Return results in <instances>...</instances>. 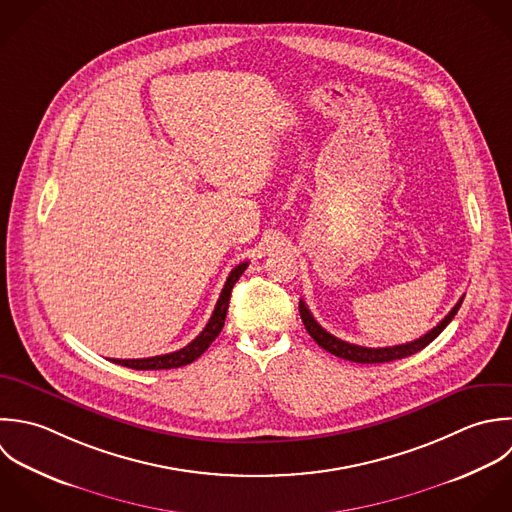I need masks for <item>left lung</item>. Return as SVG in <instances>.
<instances>
[{
    "mask_svg": "<svg viewBox=\"0 0 512 512\" xmlns=\"http://www.w3.org/2000/svg\"><path fill=\"white\" fill-rule=\"evenodd\" d=\"M463 299H465V297H461L459 303L451 309V313H449L437 327H433L427 335H423L421 339L411 341V343H405V345L381 347V349H371V347L353 345V343L341 341V339H337L335 335L327 333V331L315 321V317L311 315V311L307 309V305H305L303 299L299 301V313H301L303 325H305L307 333L313 337V341H315L319 347H323L325 351H329L331 355H335V357H339V359H345V361H353V363H389V361H397V359L411 357V355L419 353L421 349H425L429 343H433V341L443 333V329L455 319L457 311H459L461 305H463Z\"/></svg>",
    "mask_w": 512,
    "mask_h": 512,
    "instance_id": "left-lung-1",
    "label": "left lung"
}]
</instances>
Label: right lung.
Returning <instances> with one entry per match:
<instances>
[{
  "instance_id": "right-lung-1",
  "label": "right lung",
  "mask_w": 512,
  "mask_h": 512,
  "mask_svg": "<svg viewBox=\"0 0 512 512\" xmlns=\"http://www.w3.org/2000/svg\"><path fill=\"white\" fill-rule=\"evenodd\" d=\"M247 261L245 263H239L227 277L225 281V287L217 299V305H215V311L209 319V323L205 325V329L183 349L175 351V353H167V355H157V357H147V359H109L117 365H123V367H129V369H137V371H159V369H177V367H183V365H189L193 363L197 357H201L209 345L217 339V335L221 333L223 325H225V317H227V309H229V299H231V291H233V285L239 281V277L245 273L247 269Z\"/></svg>"
}]
</instances>
